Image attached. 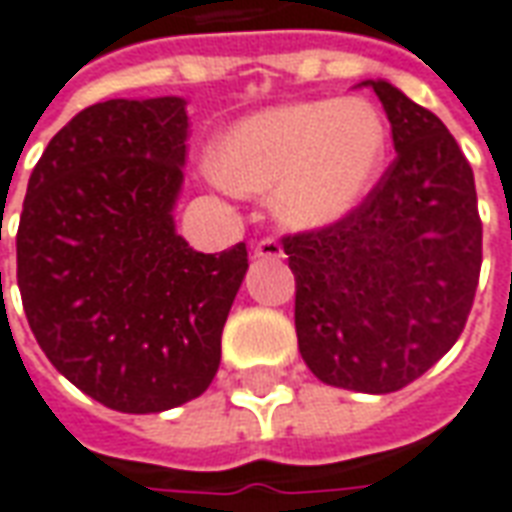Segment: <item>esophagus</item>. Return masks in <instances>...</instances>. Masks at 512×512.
Returning a JSON list of instances; mask_svg holds the SVG:
<instances>
[{
  "instance_id": "34e87169",
  "label": "esophagus",
  "mask_w": 512,
  "mask_h": 512,
  "mask_svg": "<svg viewBox=\"0 0 512 512\" xmlns=\"http://www.w3.org/2000/svg\"><path fill=\"white\" fill-rule=\"evenodd\" d=\"M252 255L257 260H280L282 257V246L277 238H263V241H257L255 249H252Z\"/></svg>"
}]
</instances>
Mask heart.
<instances>
[{"mask_svg": "<svg viewBox=\"0 0 512 512\" xmlns=\"http://www.w3.org/2000/svg\"><path fill=\"white\" fill-rule=\"evenodd\" d=\"M385 149L388 127L368 99L288 102L235 121L213 146L210 174L232 194H274L288 227L321 230L363 205Z\"/></svg>", "mask_w": 512, "mask_h": 512, "instance_id": "heart-1", "label": "heart"}]
</instances>
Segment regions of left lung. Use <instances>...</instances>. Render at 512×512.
Returning a JSON list of instances; mask_svg holds the SVG:
<instances>
[{"instance_id": "left-lung-1", "label": "left lung", "mask_w": 512, "mask_h": 512, "mask_svg": "<svg viewBox=\"0 0 512 512\" xmlns=\"http://www.w3.org/2000/svg\"><path fill=\"white\" fill-rule=\"evenodd\" d=\"M391 121L393 160L338 224L282 241L296 277V338L318 380L391 393L466 327L482 266L474 171L435 113L388 80L360 82Z\"/></svg>"}]
</instances>
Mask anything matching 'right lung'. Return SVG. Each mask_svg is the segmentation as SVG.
Masks as SVG:
<instances>
[{
    "instance_id": "right-lung-1",
    "label": "right lung",
    "mask_w": 512,
    "mask_h": 512,
    "mask_svg": "<svg viewBox=\"0 0 512 512\" xmlns=\"http://www.w3.org/2000/svg\"><path fill=\"white\" fill-rule=\"evenodd\" d=\"M182 96L85 107L32 169L16 257L24 313L49 363L119 413L207 391L246 277V244L202 255L177 235Z\"/></svg>"
}]
</instances>
